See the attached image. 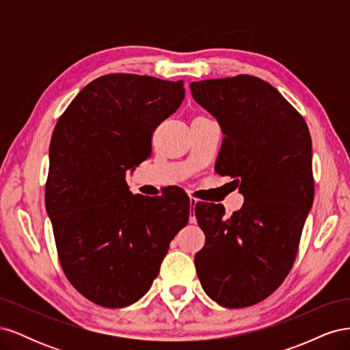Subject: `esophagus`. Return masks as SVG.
<instances>
[{
    "mask_svg": "<svg viewBox=\"0 0 350 350\" xmlns=\"http://www.w3.org/2000/svg\"><path fill=\"white\" fill-rule=\"evenodd\" d=\"M200 200H197L196 197H189V204H191V207H196V204L198 203Z\"/></svg>",
    "mask_w": 350,
    "mask_h": 350,
    "instance_id": "esophagus-1",
    "label": "esophagus"
}]
</instances>
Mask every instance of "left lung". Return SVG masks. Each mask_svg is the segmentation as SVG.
Listing matches in <instances>:
<instances>
[{
  "label": "left lung",
  "instance_id": "1",
  "mask_svg": "<svg viewBox=\"0 0 350 350\" xmlns=\"http://www.w3.org/2000/svg\"><path fill=\"white\" fill-rule=\"evenodd\" d=\"M194 100L224 133L216 172L235 178L242 207L196 204L206 235L196 254L201 288L225 308H243L276 291L298 251L314 201L312 143L299 112L258 77L189 84Z\"/></svg>",
  "mask_w": 350,
  "mask_h": 350
}]
</instances>
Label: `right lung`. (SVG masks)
I'll return each mask as SVG.
<instances>
[{
    "mask_svg": "<svg viewBox=\"0 0 350 350\" xmlns=\"http://www.w3.org/2000/svg\"><path fill=\"white\" fill-rule=\"evenodd\" d=\"M184 96L181 80L108 74L80 90L52 133L45 204L59 262L74 288L100 306L143 298L188 224L187 196L144 197L125 183Z\"/></svg>",
    "mask_w": 350,
    "mask_h": 350,
    "instance_id": "obj_1",
    "label": "right lung"
}]
</instances>
